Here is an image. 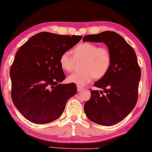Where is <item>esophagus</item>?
Instances as JSON below:
<instances>
[{"instance_id": "34e87169", "label": "esophagus", "mask_w": 152, "mask_h": 152, "mask_svg": "<svg viewBox=\"0 0 152 152\" xmlns=\"http://www.w3.org/2000/svg\"><path fill=\"white\" fill-rule=\"evenodd\" d=\"M77 87L78 91H83L84 89V87L80 85H77Z\"/></svg>"}]
</instances>
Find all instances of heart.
<instances>
[{"instance_id": "1", "label": "heart", "mask_w": 152, "mask_h": 152, "mask_svg": "<svg viewBox=\"0 0 152 152\" xmlns=\"http://www.w3.org/2000/svg\"><path fill=\"white\" fill-rule=\"evenodd\" d=\"M74 56L70 52L61 55L59 64L67 72H72L75 68V59L82 58L81 71L74 72L68 77L69 82L78 85H84L94 78L99 80L107 74L111 65V54L107 47H98L91 42H82L72 50Z\"/></svg>"}]
</instances>
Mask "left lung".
Instances as JSON below:
<instances>
[{"mask_svg":"<svg viewBox=\"0 0 152 152\" xmlns=\"http://www.w3.org/2000/svg\"><path fill=\"white\" fill-rule=\"evenodd\" d=\"M103 42L111 54V65L105 76L91 89V98L84 104L86 117L103 126L115 125L135 107L138 98L141 70L135 52L123 37L114 31H104L83 37V42Z\"/></svg>","mask_w":152,"mask_h":152,"instance_id":"obj_1","label":"left lung"}]
</instances>
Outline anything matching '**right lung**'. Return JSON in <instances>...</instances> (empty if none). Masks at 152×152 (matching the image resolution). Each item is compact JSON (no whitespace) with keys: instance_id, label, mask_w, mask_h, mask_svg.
Segmentation results:
<instances>
[{"instance_id":"add662e5","label":"right lung","mask_w":152,"mask_h":152,"mask_svg":"<svg viewBox=\"0 0 152 152\" xmlns=\"http://www.w3.org/2000/svg\"><path fill=\"white\" fill-rule=\"evenodd\" d=\"M81 39L80 35L41 32L17 51L10 71L11 96L28 121L44 124L58 119L68 100L77 93L75 84H59L66 79L59 58Z\"/></svg>"}]
</instances>
